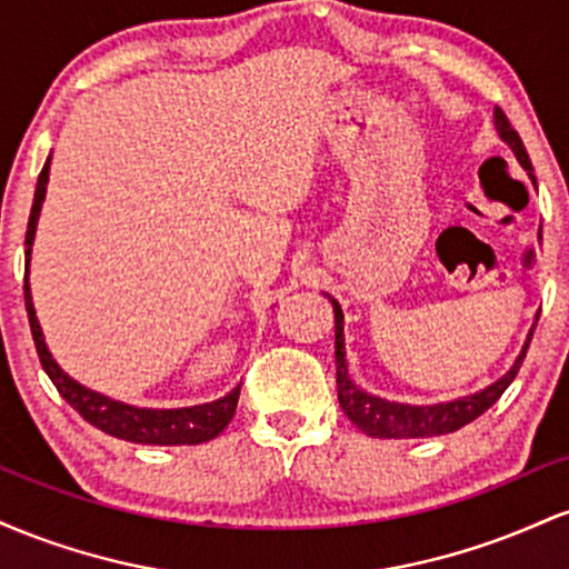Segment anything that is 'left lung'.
<instances>
[{
    "label": "left lung",
    "mask_w": 569,
    "mask_h": 569,
    "mask_svg": "<svg viewBox=\"0 0 569 569\" xmlns=\"http://www.w3.org/2000/svg\"><path fill=\"white\" fill-rule=\"evenodd\" d=\"M495 126H498L500 139L513 149V154L519 158L521 166L527 168L532 176V162L527 158V149L521 143L519 133H516L511 122L502 109H495ZM535 181V176H532ZM335 305V356H337V396H339V407H342L345 415L350 417L352 426H358L367 436H375V439H428V436H443L452 433V430H460L462 426L476 420L479 415L492 407L498 398L506 393L508 385L513 382V377L519 375L521 361H525L527 348H530V337H527L525 350L521 356L516 358V363L511 367L502 380H498L489 388L481 390V393L457 398V401L449 403H433V407H409V403H396V401H385V398L369 396L358 388L356 382L348 377V361H345V316L342 307H339L337 299H331Z\"/></svg>",
    "instance_id": "left-lung-1"
}]
</instances>
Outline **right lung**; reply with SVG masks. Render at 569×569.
Listing matches in <instances>:
<instances>
[{"label":"right lung","instance_id":"obj_1","mask_svg":"<svg viewBox=\"0 0 569 569\" xmlns=\"http://www.w3.org/2000/svg\"><path fill=\"white\" fill-rule=\"evenodd\" d=\"M48 173H50V158L44 162L42 173L37 179L34 189V206L29 213V227H26V264H29L31 243H34L37 232V219L39 208L44 200V187H48ZM23 297H26V312H29V326L31 337H34V348L39 356V363L48 371V377L53 380L67 401L74 407L90 426H96L103 433L114 436V439H126L133 443H158V447H179V443H202L211 441L230 426L238 409L240 398V385L227 393L224 398L211 403H200V407H187V409H139L128 407V403L112 401V398L93 393V390L82 388L80 382L71 380L69 375H63L61 367L53 361V356L48 352V345L42 339V329H39L34 305H31V291H29V278H23Z\"/></svg>","mask_w":569,"mask_h":569}]
</instances>
